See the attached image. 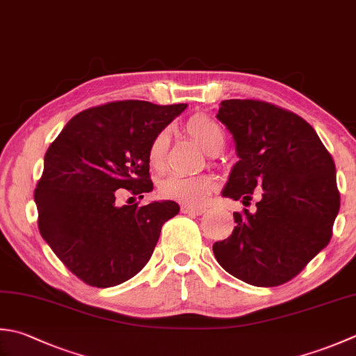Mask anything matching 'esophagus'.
Here are the masks:
<instances>
[{
  "instance_id": "34e87169",
  "label": "esophagus",
  "mask_w": 356,
  "mask_h": 356,
  "mask_svg": "<svg viewBox=\"0 0 356 356\" xmlns=\"http://www.w3.org/2000/svg\"><path fill=\"white\" fill-rule=\"evenodd\" d=\"M180 211L184 214H194V216H199V214H204L205 213V208H197V207H188V205H182L180 207Z\"/></svg>"
}]
</instances>
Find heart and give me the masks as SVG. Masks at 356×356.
Segmentation results:
<instances>
[{
	"label": "heart",
	"instance_id": "heart-1",
	"mask_svg": "<svg viewBox=\"0 0 356 356\" xmlns=\"http://www.w3.org/2000/svg\"><path fill=\"white\" fill-rule=\"evenodd\" d=\"M184 131L194 138L208 154H218L224 148L225 136L220 124L207 114H193L184 124ZM168 132L159 131L148 146V162L151 168L162 171L168 152ZM218 188V180L210 174L194 177L170 176L159 184V194L163 199L179 202L188 207H202L210 200Z\"/></svg>",
	"mask_w": 356,
	"mask_h": 356
}]
</instances>
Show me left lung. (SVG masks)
<instances>
[{
  "label": "left lung",
  "mask_w": 356,
  "mask_h": 356,
  "mask_svg": "<svg viewBox=\"0 0 356 356\" xmlns=\"http://www.w3.org/2000/svg\"><path fill=\"white\" fill-rule=\"evenodd\" d=\"M216 117L232 132L239 162L224 196L256 211L233 213L229 238L214 242L220 267L256 287L293 280L329 243L339 211L335 162L302 117L273 103L224 100Z\"/></svg>",
  "instance_id": "8db88e82"
}]
</instances>
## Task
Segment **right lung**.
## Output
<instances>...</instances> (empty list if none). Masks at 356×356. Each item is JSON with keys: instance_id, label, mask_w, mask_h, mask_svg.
I'll list each match as a JSON object with an SVG mask.
<instances>
[{"instance_id": "right-lung-1", "label": "right lung", "mask_w": 356, "mask_h": 356, "mask_svg": "<svg viewBox=\"0 0 356 356\" xmlns=\"http://www.w3.org/2000/svg\"><path fill=\"white\" fill-rule=\"evenodd\" d=\"M186 108L118 100L81 111L49 146L35 188L38 229L58 259L90 287L131 280L179 213L172 200L117 207V190L152 191L151 138Z\"/></svg>"}]
</instances>
